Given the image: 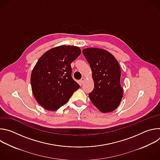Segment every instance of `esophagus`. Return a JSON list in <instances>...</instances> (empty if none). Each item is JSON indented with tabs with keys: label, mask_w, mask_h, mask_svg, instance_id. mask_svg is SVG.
Returning <instances> with one entry per match:
<instances>
[{
	"label": "esophagus",
	"mask_w": 160,
	"mask_h": 160,
	"mask_svg": "<svg viewBox=\"0 0 160 160\" xmlns=\"http://www.w3.org/2000/svg\"><path fill=\"white\" fill-rule=\"evenodd\" d=\"M84 81H85V78L83 77V78H82L81 80H80V82L81 83V84H83V83L84 82Z\"/></svg>",
	"instance_id": "34e87169"
}]
</instances>
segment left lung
I'll use <instances>...</instances> for the list:
<instances>
[{"label": "left lung", "instance_id": "obj_1", "mask_svg": "<svg viewBox=\"0 0 160 160\" xmlns=\"http://www.w3.org/2000/svg\"><path fill=\"white\" fill-rule=\"evenodd\" d=\"M82 52L92 70L94 82V88L88 94L91 102L102 112L113 111L123 95L118 61L104 49L86 48Z\"/></svg>", "mask_w": 160, "mask_h": 160}]
</instances>
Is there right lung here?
I'll use <instances>...</instances> for the list:
<instances>
[{"label":"right lung","mask_w":160,"mask_h":160,"mask_svg":"<svg viewBox=\"0 0 160 160\" xmlns=\"http://www.w3.org/2000/svg\"><path fill=\"white\" fill-rule=\"evenodd\" d=\"M80 53L78 47L61 45L45 52L38 60L30 81L36 101L45 109L57 110L80 88L72 77L71 63Z\"/></svg>","instance_id":"add662e5"}]
</instances>
